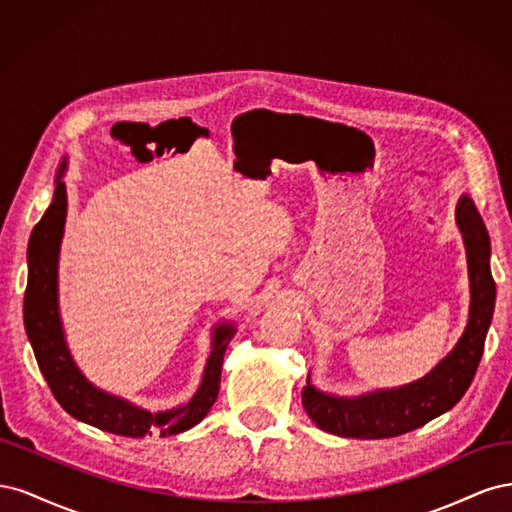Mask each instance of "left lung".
<instances>
[{"mask_svg":"<svg viewBox=\"0 0 512 512\" xmlns=\"http://www.w3.org/2000/svg\"><path fill=\"white\" fill-rule=\"evenodd\" d=\"M470 267V320L459 344L421 380L393 391L363 397L324 395L312 384L303 386V408L316 427L342 438L380 440L423 427L431 418L451 410L468 391L485 350V337L495 305V282L489 269L491 243L474 200L463 196L457 207Z\"/></svg>","mask_w":512,"mask_h":512,"instance_id":"8db88e82","label":"left lung"}]
</instances>
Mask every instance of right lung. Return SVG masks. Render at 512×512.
<instances>
[{"mask_svg": "<svg viewBox=\"0 0 512 512\" xmlns=\"http://www.w3.org/2000/svg\"><path fill=\"white\" fill-rule=\"evenodd\" d=\"M66 164H61L64 170ZM66 222V185L57 179L53 203L34 226L27 245V288L23 301V320L29 342L42 376L53 397L70 416L94 425L102 431L126 438H145L151 433L175 436L203 421L220 393L222 361L226 346L235 335V327L220 324L213 333V348L205 367L203 382L185 406L151 414L128 401L98 391L91 386L76 365L64 342L57 312V256Z\"/></svg>", "mask_w": 512, "mask_h": 512, "instance_id": "add662e5", "label": "right lung"}]
</instances>
